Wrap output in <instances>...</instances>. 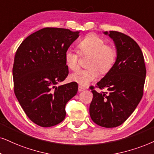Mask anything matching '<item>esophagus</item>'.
I'll list each match as a JSON object with an SVG mask.
<instances>
[{
	"mask_svg": "<svg viewBox=\"0 0 154 154\" xmlns=\"http://www.w3.org/2000/svg\"><path fill=\"white\" fill-rule=\"evenodd\" d=\"M85 88H84V87H81V86H79V87H78V91H84L85 90Z\"/></svg>",
	"mask_w": 154,
	"mask_h": 154,
	"instance_id": "34e87169",
	"label": "esophagus"
}]
</instances>
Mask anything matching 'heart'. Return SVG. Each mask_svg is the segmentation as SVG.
<instances>
[{
    "instance_id": "heart-1",
    "label": "heart",
    "mask_w": 154,
    "mask_h": 154,
    "mask_svg": "<svg viewBox=\"0 0 154 154\" xmlns=\"http://www.w3.org/2000/svg\"><path fill=\"white\" fill-rule=\"evenodd\" d=\"M81 56H89L87 67L88 69L79 70L71 75V80L86 87L100 75L108 73L115 63L117 52L114 46L106 44L104 39L94 34H89L79 42L77 45ZM78 52L72 49L66 50L65 61L69 69L75 71L79 68Z\"/></svg>"
}]
</instances>
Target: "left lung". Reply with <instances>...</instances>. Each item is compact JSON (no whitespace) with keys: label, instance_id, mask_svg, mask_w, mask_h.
Masks as SVG:
<instances>
[{"label":"left lung","instance_id":"1","mask_svg":"<svg viewBox=\"0 0 154 154\" xmlns=\"http://www.w3.org/2000/svg\"><path fill=\"white\" fill-rule=\"evenodd\" d=\"M107 35V32H104ZM117 50L112 69L91 89L93 98L89 114L97 125L106 128L120 126L137 108L143 94L146 69L141 48L131 37L117 31H109Z\"/></svg>","mask_w":154,"mask_h":154}]
</instances>
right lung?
Returning <instances> with one entry per match:
<instances>
[{
  "label": "right lung",
  "mask_w": 154,
  "mask_h": 154,
  "mask_svg": "<svg viewBox=\"0 0 154 154\" xmlns=\"http://www.w3.org/2000/svg\"><path fill=\"white\" fill-rule=\"evenodd\" d=\"M69 29L45 28L27 37L15 52L14 93L28 117L50 127L65 119V105L77 94L73 82L56 87L69 74L65 52L79 37Z\"/></svg>",
  "instance_id": "1"
}]
</instances>
